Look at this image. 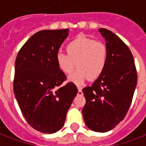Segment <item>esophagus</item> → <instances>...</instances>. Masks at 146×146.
Returning <instances> with one entry per match:
<instances>
[{"instance_id": "esophagus-1", "label": "esophagus", "mask_w": 146, "mask_h": 146, "mask_svg": "<svg viewBox=\"0 0 146 146\" xmlns=\"http://www.w3.org/2000/svg\"><path fill=\"white\" fill-rule=\"evenodd\" d=\"M77 95H83V92L82 90L80 88L78 89V93H77Z\"/></svg>"}]
</instances>
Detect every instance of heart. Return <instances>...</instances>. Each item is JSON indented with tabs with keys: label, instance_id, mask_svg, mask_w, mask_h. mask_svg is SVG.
I'll use <instances>...</instances> for the list:
<instances>
[{
	"label": "heart",
	"instance_id": "heart-1",
	"mask_svg": "<svg viewBox=\"0 0 146 146\" xmlns=\"http://www.w3.org/2000/svg\"><path fill=\"white\" fill-rule=\"evenodd\" d=\"M66 53L58 52L56 62L59 70L66 74L73 73L69 81L82 86L88 78L96 80L103 73L107 62V49L102 43L84 36H76L67 44Z\"/></svg>",
	"mask_w": 146,
	"mask_h": 146
}]
</instances>
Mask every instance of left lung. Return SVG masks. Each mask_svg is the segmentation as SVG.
Returning <instances> with one entry per match:
<instances>
[{"label": "left lung", "mask_w": 146, "mask_h": 146, "mask_svg": "<svg viewBox=\"0 0 146 146\" xmlns=\"http://www.w3.org/2000/svg\"><path fill=\"white\" fill-rule=\"evenodd\" d=\"M98 31L106 40L107 62L103 73L91 87L83 89L86 103L84 120L96 132H107L124 119L137 85L132 53L124 42L106 29Z\"/></svg>", "instance_id": "8db88e82"}]
</instances>
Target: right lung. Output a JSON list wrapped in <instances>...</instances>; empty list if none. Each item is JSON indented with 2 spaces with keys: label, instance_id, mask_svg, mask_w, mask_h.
Here are the masks:
<instances>
[{
  "label": "right lung",
  "instance_id": "add662e5",
  "mask_svg": "<svg viewBox=\"0 0 146 146\" xmlns=\"http://www.w3.org/2000/svg\"><path fill=\"white\" fill-rule=\"evenodd\" d=\"M68 29L39 31L19 51L15 64L14 93L23 115L33 129L52 134L64 126L78 92L58 67L56 54Z\"/></svg>",
  "mask_w": 146,
  "mask_h": 146
}]
</instances>
